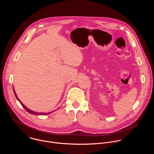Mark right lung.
<instances>
[{
  "instance_id": "right-lung-1",
  "label": "right lung",
  "mask_w": 154,
  "mask_h": 154,
  "mask_svg": "<svg viewBox=\"0 0 154 154\" xmlns=\"http://www.w3.org/2000/svg\"><path fill=\"white\" fill-rule=\"evenodd\" d=\"M13 91H14V94H15V96L16 97V98H17V99L19 101V102L20 103V104H21V105L23 106V108L26 109V110L28 112V113H30V114H32V115H48V114H50V113H51L52 112H49V113H38V112H33V111H32V110H31V109H29L28 108H27L23 103H22L20 101V100L18 99V97H17V95H16V92H15V91H14V88H13Z\"/></svg>"
}]
</instances>
